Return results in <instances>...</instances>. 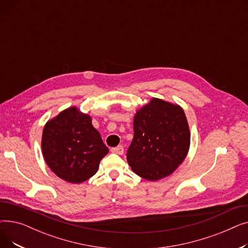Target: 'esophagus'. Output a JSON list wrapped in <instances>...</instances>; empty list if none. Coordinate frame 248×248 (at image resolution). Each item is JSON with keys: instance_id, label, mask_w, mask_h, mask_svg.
Returning a JSON list of instances; mask_svg holds the SVG:
<instances>
[{"instance_id": "obj_1", "label": "esophagus", "mask_w": 248, "mask_h": 248, "mask_svg": "<svg viewBox=\"0 0 248 248\" xmlns=\"http://www.w3.org/2000/svg\"><path fill=\"white\" fill-rule=\"evenodd\" d=\"M111 152L117 155H123L124 154V147L123 146H117L115 148H111Z\"/></svg>"}]
</instances>
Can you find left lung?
I'll list each match as a JSON object with an SVG mask.
<instances>
[{
  "instance_id": "8db88e82",
  "label": "left lung",
  "mask_w": 248,
  "mask_h": 248,
  "mask_svg": "<svg viewBox=\"0 0 248 248\" xmlns=\"http://www.w3.org/2000/svg\"><path fill=\"white\" fill-rule=\"evenodd\" d=\"M190 131L179 106L153 98L137 111L134 139L126 152L132 170L149 181L171 175L186 158Z\"/></svg>"
}]
</instances>
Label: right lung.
Segmentation results:
<instances>
[{
	"instance_id": "1",
	"label": "right lung",
	"mask_w": 248,
	"mask_h": 248,
	"mask_svg": "<svg viewBox=\"0 0 248 248\" xmlns=\"http://www.w3.org/2000/svg\"><path fill=\"white\" fill-rule=\"evenodd\" d=\"M44 159L59 178L82 183L96 172L100 160L108 153L87 114L69 108L49 121L43 129Z\"/></svg>"
}]
</instances>
